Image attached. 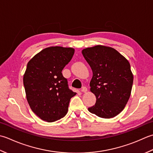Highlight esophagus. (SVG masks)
<instances>
[{"mask_svg":"<svg viewBox=\"0 0 153 153\" xmlns=\"http://www.w3.org/2000/svg\"><path fill=\"white\" fill-rule=\"evenodd\" d=\"M80 91L82 92H87V88H86V86H83L82 88H81Z\"/></svg>","mask_w":153,"mask_h":153,"instance_id":"obj_1","label":"esophagus"}]
</instances>
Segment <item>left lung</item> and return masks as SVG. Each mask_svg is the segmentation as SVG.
<instances>
[{
    "mask_svg": "<svg viewBox=\"0 0 153 153\" xmlns=\"http://www.w3.org/2000/svg\"><path fill=\"white\" fill-rule=\"evenodd\" d=\"M82 53L92 68L90 91L96 97L88 111L105 119L116 116L131 92L133 75L129 61L115 49L101 45L84 49Z\"/></svg>",
    "mask_w": 153,
    "mask_h": 153,
    "instance_id": "left-lung-1",
    "label": "left lung"
}]
</instances>
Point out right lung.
<instances>
[{
  "instance_id": "obj_1",
  "label": "right lung",
  "mask_w": 153,
  "mask_h": 153,
  "mask_svg": "<svg viewBox=\"0 0 153 153\" xmlns=\"http://www.w3.org/2000/svg\"><path fill=\"white\" fill-rule=\"evenodd\" d=\"M74 53L71 48L49 47L27 63L23 78L26 98L33 113L43 121L53 122L63 117L76 94L68 88L61 73Z\"/></svg>"
}]
</instances>
